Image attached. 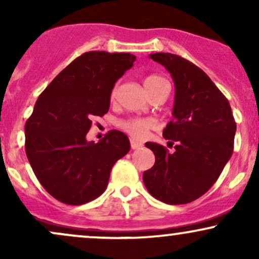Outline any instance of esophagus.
Masks as SVG:
<instances>
[{"mask_svg":"<svg viewBox=\"0 0 259 259\" xmlns=\"http://www.w3.org/2000/svg\"><path fill=\"white\" fill-rule=\"evenodd\" d=\"M130 146H132L133 150H138V148L142 147V144H141V142L136 141V140L132 139V140H130Z\"/></svg>","mask_w":259,"mask_h":259,"instance_id":"1","label":"esophagus"}]
</instances>
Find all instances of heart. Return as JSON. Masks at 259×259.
I'll return each mask as SVG.
<instances>
[{"mask_svg":"<svg viewBox=\"0 0 259 259\" xmlns=\"http://www.w3.org/2000/svg\"><path fill=\"white\" fill-rule=\"evenodd\" d=\"M163 84H168L167 80L162 76L157 75V74H151V75H147L144 78V85L145 89H146L148 94H152V92L156 90L157 88ZM118 94V84L113 86L111 91V100L114 101L115 97H117ZM118 126L120 129H123L124 132L129 134L130 136L135 139H142L146 133L150 129H152L154 126V120L151 119V118H127V119H123L118 121Z\"/></svg>","mask_w":259,"mask_h":259,"instance_id":"1","label":"heart"}]
</instances>
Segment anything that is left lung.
<instances>
[{
    "instance_id": "left-lung-1",
    "label": "left lung",
    "mask_w": 259,
    "mask_h": 259,
    "mask_svg": "<svg viewBox=\"0 0 259 259\" xmlns=\"http://www.w3.org/2000/svg\"><path fill=\"white\" fill-rule=\"evenodd\" d=\"M150 57L174 80V118L163 136L177 145L169 153L162 145L147 142L156 162L142 178L154 198L185 204L206 194L219 178L233 154L236 123L227 97L197 65L171 53Z\"/></svg>"
}]
</instances>
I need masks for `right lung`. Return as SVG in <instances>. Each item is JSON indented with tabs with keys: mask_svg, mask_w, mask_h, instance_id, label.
I'll return each instance as SVG.
<instances>
[{
	"mask_svg": "<svg viewBox=\"0 0 259 259\" xmlns=\"http://www.w3.org/2000/svg\"><path fill=\"white\" fill-rule=\"evenodd\" d=\"M130 53L90 51L64 68L45 89L25 123V152L44 189L65 204L103 194L112 167L129 152L124 133L111 130L86 141L92 118L109 109L115 81L133 67Z\"/></svg>",
	"mask_w": 259,
	"mask_h": 259,
	"instance_id": "obj_1",
	"label": "right lung"
}]
</instances>
